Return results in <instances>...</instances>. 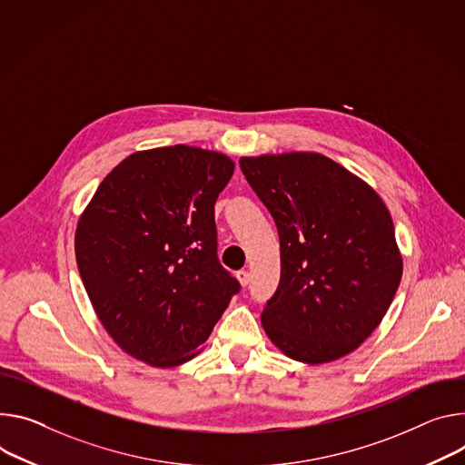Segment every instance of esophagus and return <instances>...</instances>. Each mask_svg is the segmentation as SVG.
Here are the masks:
<instances>
[{
    "label": "esophagus",
    "instance_id": "esophagus-1",
    "mask_svg": "<svg viewBox=\"0 0 465 465\" xmlns=\"http://www.w3.org/2000/svg\"><path fill=\"white\" fill-rule=\"evenodd\" d=\"M235 276H237V280H239V283H241L242 287H246V285L250 283V274H248V271H244V269H242V271H237Z\"/></svg>",
    "mask_w": 465,
    "mask_h": 465
}]
</instances>
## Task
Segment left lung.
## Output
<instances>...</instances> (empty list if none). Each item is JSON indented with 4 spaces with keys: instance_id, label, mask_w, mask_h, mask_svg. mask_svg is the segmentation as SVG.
I'll return each mask as SVG.
<instances>
[{
    "instance_id": "1",
    "label": "left lung",
    "mask_w": 465,
    "mask_h": 465,
    "mask_svg": "<svg viewBox=\"0 0 465 465\" xmlns=\"http://www.w3.org/2000/svg\"><path fill=\"white\" fill-rule=\"evenodd\" d=\"M272 215L280 283L262 324L289 358L326 363L358 349L384 319L402 276L386 203L347 168L315 152L241 157Z\"/></svg>"
}]
</instances>
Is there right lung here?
Instances as JSON below:
<instances>
[{"label":"right lung","mask_w":465,"mask_h":465,"mask_svg":"<svg viewBox=\"0 0 465 465\" xmlns=\"http://www.w3.org/2000/svg\"><path fill=\"white\" fill-rule=\"evenodd\" d=\"M233 166L185 144L137 152L83 211L77 269L104 328L130 356L155 367L191 360L239 292L217 258L215 226Z\"/></svg>","instance_id":"obj_1"}]
</instances>
